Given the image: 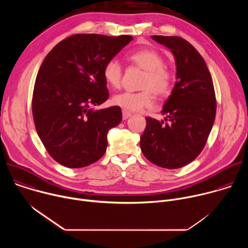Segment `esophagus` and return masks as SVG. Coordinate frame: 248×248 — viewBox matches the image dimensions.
Masks as SVG:
<instances>
[{"label":"esophagus","instance_id":"1","mask_svg":"<svg viewBox=\"0 0 248 248\" xmlns=\"http://www.w3.org/2000/svg\"><path fill=\"white\" fill-rule=\"evenodd\" d=\"M130 116H131V113H129V112H127V111H125V110L123 111V119H124V120H127Z\"/></svg>","mask_w":248,"mask_h":248}]
</instances>
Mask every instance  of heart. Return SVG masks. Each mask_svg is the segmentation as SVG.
I'll return each instance as SVG.
<instances>
[{
    "label": "heart",
    "instance_id": "1",
    "mask_svg": "<svg viewBox=\"0 0 248 248\" xmlns=\"http://www.w3.org/2000/svg\"><path fill=\"white\" fill-rule=\"evenodd\" d=\"M129 61L138 67L145 70V76L141 82L140 92L124 91L113 97V103L122 109L130 112H137L149 108L154 103L153 92L164 97L170 92L171 75L164 66L163 57L156 51L145 49L134 52L128 57ZM105 81L112 87L121 84L123 68L117 60H110L103 68Z\"/></svg>",
    "mask_w": 248,
    "mask_h": 248
}]
</instances>
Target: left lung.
I'll return each mask as SVG.
<instances>
[{"instance_id":"left-lung-1","label":"left lung","mask_w":248,"mask_h":248,"mask_svg":"<svg viewBox=\"0 0 248 248\" xmlns=\"http://www.w3.org/2000/svg\"><path fill=\"white\" fill-rule=\"evenodd\" d=\"M151 38L173 55L175 83L161 111L166 115L164 121L146 118L140 148L154 165L179 169L200 154L213 126L216 116L213 80L205 61L190 43L178 36Z\"/></svg>"}]
</instances>
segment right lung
Masks as SVG:
<instances>
[{"label": "right lung", "instance_id": "right-lung-1", "mask_svg": "<svg viewBox=\"0 0 248 248\" xmlns=\"http://www.w3.org/2000/svg\"><path fill=\"white\" fill-rule=\"evenodd\" d=\"M132 39L76 34L57 44L43 61L34 85L33 119L42 143L61 165L83 168L105 154L108 132L122 122V110L93 107L109 98L105 63Z\"/></svg>", "mask_w": 248, "mask_h": 248}]
</instances>
